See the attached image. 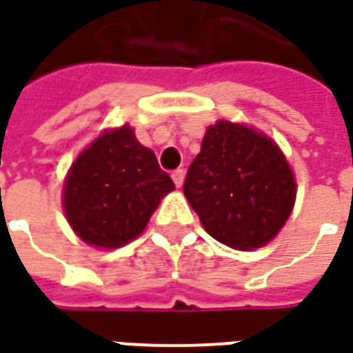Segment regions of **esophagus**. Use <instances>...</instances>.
Returning a JSON list of instances; mask_svg holds the SVG:
<instances>
[{
  "mask_svg": "<svg viewBox=\"0 0 353 353\" xmlns=\"http://www.w3.org/2000/svg\"><path fill=\"white\" fill-rule=\"evenodd\" d=\"M172 179H174V183H176V187H181L183 185V179H185V172L181 168L179 170H174L172 172Z\"/></svg>",
  "mask_w": 353,
  "mask_h": 353,
  "instance_id": "esophagus-1",
  "label": "esophagus"
}]
</instances>
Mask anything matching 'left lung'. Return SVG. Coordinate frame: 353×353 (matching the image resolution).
I'll list each match as a JSON object with an SVG mask.
<instances>
[{"label": "left lung", "instance_id": "1", "mask_svg": "<svg viewBox=\"0 0 353 353\" xmlns=\"http://www.w3.org/2000/svg\"><path fill=\"white\" fill-rule=\"evenodd\" d=\"M183 193L216 241L254 250L285 225L296 181L277 143L248 125L218 120L204 134Z\"/></svg>", "mask_w": 353, "mask_h": 353}]
</instances>
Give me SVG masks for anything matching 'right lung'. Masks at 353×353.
I'll use <instances>...</instances> for the list:
<instances>
[{
    "label": "right lung",
    "mask_w": 353,
    "mask_h": 353,
    "mask_svg": "<svg viewBox=\"0 0 353 353\" xmlns=\"http://www.w3.org/2000/svg\"><path fill=\"white\" fill-rule=\"evenodd\" d=\"M176 185L154 152L125 124L107 130L74 160L63 187L74 233L97 248H120L147 228L160 201Z\"/></svg>",
    "instance_id": "add662e5"
}]
</instances>
